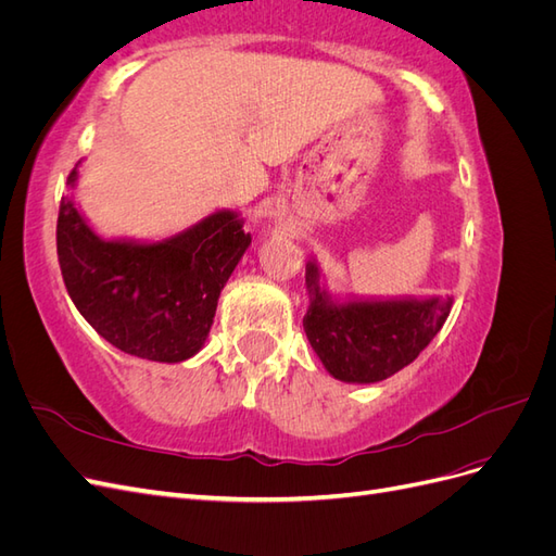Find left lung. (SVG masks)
I'll use <instances>...</instances> for the list:
<instances>
[{
  "label": "left lung",
  "instance_id": "8db88e82",
  "mask_svg": "<svg viewBox=\"0 0 556 556\" xmlns=\"http://www.w3.org/2000/svg\"><path fill=\"white\" fill-rule=\"evenodd\" d=\"M311 306L304 329L327 371L343 382H380L417 359L441 331L452 296L336 299L319 282L315 260L306 264Z\"/></svg>",
  "mask_w": 556,
  "mask_h": 556
}]
</instances>
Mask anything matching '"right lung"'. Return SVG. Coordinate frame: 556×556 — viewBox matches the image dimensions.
<instances>
[{"mask_svg": "<svg viewBox=\"0 0 556 556\" xmlns=\"http://www.w3.org/2000/svg\"><path fill=\"white\" fill-rule=\"evenodd\" d=\"M248 245L237 211H215L148 243L102 239L70 194L60 201L58 260L74 306L111 345L150 362L178 364L204 348L217 299Z\"/></svg>", "mask_w": 556, "mask_h": 556, "instance_id": "right-lung-1", "label": "right lung"}]
</instances>
